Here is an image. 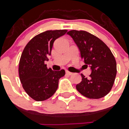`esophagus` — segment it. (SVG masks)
<instances>
[{
  "label": "esophagus",
  "instance_id": "34e87169",
  "mask_svg": "<svg viewBox=\"0 0 129 129\" xmlns=\"http://www.w3.org/2000/svg\"><path fill=\"white\" fill-rule=\"evenodd\" d=\"M66 74H67V75H72V73L70 72H69V71H66Z\"/></svg>",
  "mask_w": 129,
  "mask_h": 129
}]
</instances>
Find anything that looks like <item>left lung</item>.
I'll return each instance as SVG.
<instances>
[{"label": "left lung", "mask_w": 129, "mask_h": 129, "mask_svg": "<svg viewBox=\"0 0 129 129\" xmlns=\"http://www.w3.org/2000/svg\"><path fill=\"white\" fill-rule=\"evenodd\" d=\"M67 34L78 46L85 66L91 70L88 78L81 74L82 82L76 85V88L88 98L105 96L112 88L117 74L116 61L110 49L100 39L85 31L71 30Z\"/></svg>", "instance_id": "obj_1"}]
</instances>
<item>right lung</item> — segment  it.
I'll return each mask as SVG.
<instances>
[{
  "mask_svg": "<svg viewBox=\"0 0 129 129\" xmlns=\"http://www.w3.org/2000/svg\"><path fill=\"white\" fill-rule=\"evenodd\" d=\"M66 29L48 30L35 36L23 49L19 62V77L26 93L34 100L42 101L56 91L65 70L54 71L44 63L51 55L53 43L66 33Z\"/></svg>",
  "mask_w": 129,
  "mask_h": 129,
  "instance_id": "right-lung-1",
  "label": "right lung"
}]
</instances>
